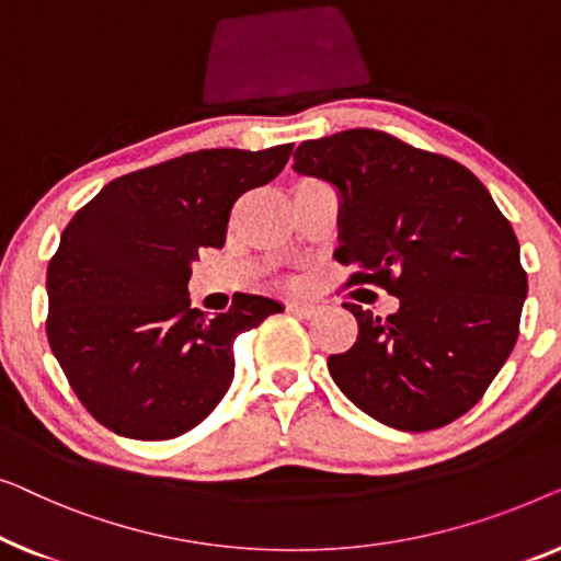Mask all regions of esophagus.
<instances>
[{
	"label": "esophagus",
	"instance_id": "esophagus-1",
	"mask_svg": "<svg viewBox=\"0 0 561 561\" xmlns=\"http://www.w3.org/2000/svg\"><path fill=\"white\" fill-rule=\"evenodd\" d=\"M287 310L297 318H314L318 314V305L314 302H287Z\"/></svg>",
	"mask_w": 561,
	"mask_h": 561
}]
</instances>
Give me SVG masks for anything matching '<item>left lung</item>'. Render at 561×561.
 Masks as SVG:
<instances>
[{"label":"left lung","mask_w":561,"mask_h":561,"mask_svg":"<svg viewBox=\"0 0 561 561\" xmlns=\"http://www.w3.org/2000/svg\"><path fill=\"white\" fill-rule=\"evenodd\" d=\"M295 172L341 195L335 259L348 284H378L399 310L358 320L333 381L386 427L427 432L483 397L514 351L528 291L518 239L485 185L460 162L376 129L302 141Z\"/></svg>","instance_id":"1"}]
</instances>
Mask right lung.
Returning a JSON list of instances; mask_svg holds the SVG:
<instances>
[{
	"instance_id": "right-lung-1",
	"label": "right lung",
	"mask_w": 561,
	"mask_h": 561,
	"mask_svg": "<svg viewBox=\"0 0 561 561\" xmlns=\"http://www.w3.org/2000/svg\"><path fill=\"white\" fill-rule=\"evenodd\" d=\"M291 145L201 149L101 187L70 218L47 264V341L81 404L116 435L172 439L198 427L233 381V341L282 312L233 297L216 318L193 310L201 249L226 243L243 193L272 183Z\"/></svg>"
}]
</instances>
